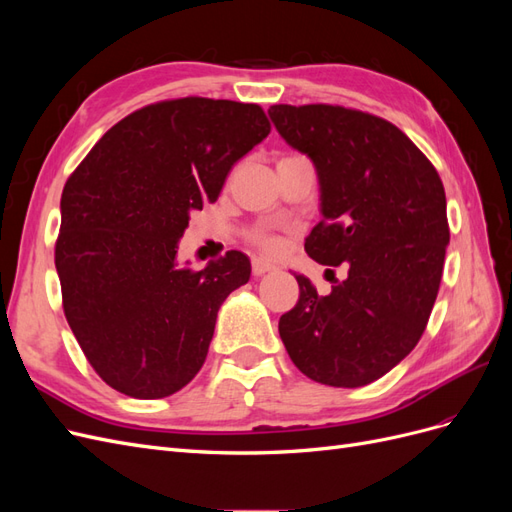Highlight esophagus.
<instances>
[{
  "label": "esophagus",
  "mask_w": 512,
  "mask_h": 512,
  "mask_svg": "<svg viewBox=\"0 0 512 512\" xmlns=\"http://www.w3.org/2000/svg\"><path fill=\"white\" fill-rule=\"evenodd\" d=\"M269 271H275V265H271V262L262 260V258H254V260H252V275L260 277V275H265V273H269Z\"/></svg>",
  "instance_id": "obj_1"
}]
</instances>
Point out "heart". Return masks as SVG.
<instances>
[{
  "mask_svg": "<svg viewBox=\"0 0 512 512\" xmlns=\"http://www.w3.org/2000/svg\"><path fill=\"white\" fill-rule=\"evenodd\" d=\"M247 241H250L256 247H260V250L265 252V254H275L277 250H280V245H282L280 237H277L269 226L254 228L250 235H247Z\"/></svg>",
  "mask_w": 512,
  "mask_h": 512,
  "instance_id": "1",
  "label": "heart"
}]
</instances>
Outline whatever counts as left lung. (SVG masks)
<instances>
[{
    "instance_id": "1",
    "label": "left lung",
    "mask_w": 512,
    "mask_h": 512,
    "mask_svg": "<svg viewBox=\"0 0 512 512\" xmlns=\"http://www.w3.org/2000/svg\"><path fill=\"white\" fill-rule=\"evenodd\" d=\"M269 115L318 170L324 218L305 252L348 267L324 297L297 275L299 301L280 318V337L307 378L365 386L410 354L436 303L451 239L442 179L378 115L339 104H273Z\"/></svg>"
}]
</instances>
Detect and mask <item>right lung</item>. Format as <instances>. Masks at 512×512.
<instances>
[{"mask_svg": "<svg viewBox=\"0 0 512 512\" xmlns=\"http://www.w3.org/2000/svg\"><path fill=\"white\" fill-rule=\"evenodd\" d=\"M269 132L258 104L162 100L115 123L68 177L55 241L61 303L111 389L162 399L203 367L218 309L252 267L237 250L203 271L179 267L177 241Z\"/></svg>", "mask_w": 512, "mask_h": 512, "instance_id": "obj_1", "label": "right lung"}]
</instances>
